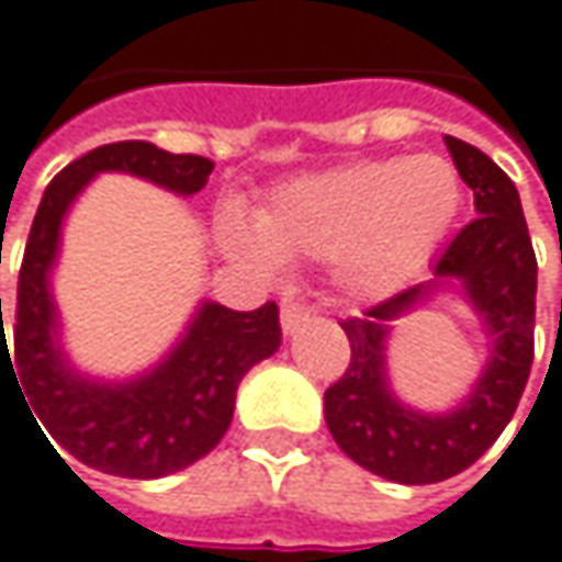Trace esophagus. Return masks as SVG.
Masks as SVG:
<instances>
[{
  "mask_svg": "<svg viewBox=\"0 0 562 562\" xmlns=\"http://www.w3.org/2000/svg\"><path fill=\"white\" fill-rule=\"evenodd\" d=\"M314 314V308L308 302H302V299H295V295H289V299H282V308H280V321H282V330L285 334H292V330H299L308 317Z\"/></svg>",
  "mask_w": 562,
  "mask_h": 562,
  "instance_id": "34e87169",
  "label": "esophagus"
}]
</instances>
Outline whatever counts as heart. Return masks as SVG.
Masks as SVG:
<instances>
[{
    "instance_id": "b5f03b06",
    "label": "heart",
    "mask_w": 562,
    "mask_h": 562,
    "mask_svg": "<svg viewBox=\"0 0 562 562\" xmlns=\"http://www.w3.org/2000/svg\"><path fill=\"white\" fill-rule=\"evenodd\" d=\"M461 178L442 155L372 158L282 183L257 225L228 215L225 241L260 267L280 257L334 260L356 292H387L442 241Z\"/></svg>"
}]
</instances>
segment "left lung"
<instances>
[{
    "label": "left lung",
    "instance_id": "left-lung-1",
    "mask_svg": "<svg viewBox=\"0 0 562 562\" xmlns=\"http://www.w3.org/2000/svg\"><path fill=\"white\" fill-rule=\"evenodd\" d=\"M461 181L474 190L471 218L432 263L436 277L458 280L483 314L493 349L474 394L448 416H423L401 407L384 381L387 324L413 308L432 282L411 285L359 317L347 330L349 366L324 391V416L334 442L356 464L394 483H439L471 468L509 426L535 359L538 257L518 190L506 171L477 146L446 136Z\"/></svg>",
    "mask_w": 562,
    "mask_h": 562
}]
</instances>
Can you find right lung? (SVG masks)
Returning <instances> with one entry per match:
<instances>
[{"mask_svg": "<svg viewBox=\"0 0 562 562\" xmlns=\"http://www.w3.org/2000/svg\"><path fill=\"white\" fill-rule=\"evenodd\" d=\"M213 168L203 155H175L143 139L98 146L76 158L47 183L24 245L12 352L0 299V369L2 359H9L12 375L27 394L24 407L31 404L34 411V423L41 419L53 442L94 471L151 480L200 461L218 446L232 423L238 381L254 362L280 349L277 302L254 312H232L213 302L203 305L181 347L151 375L130 384H94L72 375L53 340L56 312L47 273L56 257L59 222L85 183L98 171H130L187 196L206 187ZM46 434L41 429L44 439Z\"/></svg>", "mask_w": 562, "mask_h": 562, "instance_id": "1", "label": "right lung"}]
</instances>
